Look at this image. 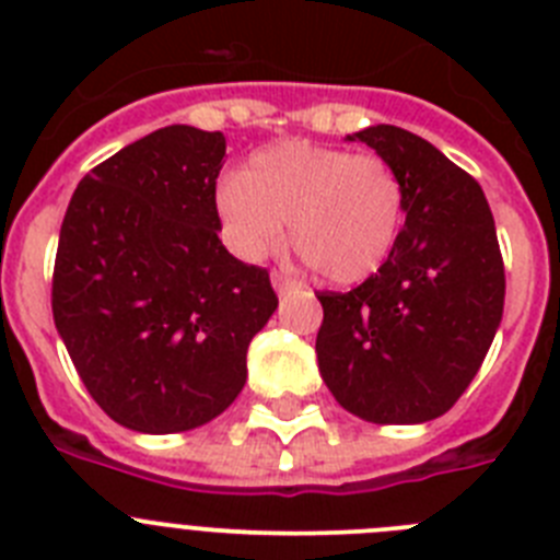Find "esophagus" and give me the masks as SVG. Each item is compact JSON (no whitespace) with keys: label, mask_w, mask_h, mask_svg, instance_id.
Segmentation results:
<instances>
[{"label":"esophagus","mask_w":560,"mask_h":560,"mask_svg":"<svg viewBox=\"0 0 560 560\" xmlns=\"http://www.w3.org/2000/svg\"><path fill=\"white\" fill-rule=\"evenodd\" d=\"M271 285H275L277 294H285V291L300 289V283H296L294 277L283 275V271H271Z\"/></svg>","instance_id":"obj_1"}]
</instances>
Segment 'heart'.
<instances>
[{"label":"heart","mask_w":560,"mask_h":560,"mask_svg":"<svg viewBox=\"0 0 560 560\" xmlns=\"http://www.w3.org/2000/svg\"><path fill=\"white\" fill-rule=\"evenodd\" d=\"M226 244L264 260L291 244L330 283L348 285L387 264L404 226V185L375 153L314 142H277L215 190Z\"/></svg>","instance_id":"heart-1"}]
</instances>
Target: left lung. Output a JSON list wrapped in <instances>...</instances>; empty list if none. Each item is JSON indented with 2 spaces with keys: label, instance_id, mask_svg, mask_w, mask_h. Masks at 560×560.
<instances>
[{
  "label": "left lung",
  "instance_id": "1",
  "mask_svg": "<svg viewBox=\"0 0 560 560\" xmlns=\"http://www.w3.org/2000/svg\"><path fill=\"white\" fill-rule=\"evenodd\" d=\"M404 185L393 255L353 291H323L319 373L370 423H427L457 404L502 323L504 264L482 187L398 126L350 133Z\"/></svg>",
  "mask_w": 560,
  "mask_h": 560
}]
</instances>
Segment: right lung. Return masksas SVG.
<instances>
[{
    "label": "right lung",
    "instance_id": "right-lung-1",
    "mask_svg": "<svg viewBox=\"0 0 560 560\" xmlns=\"http://www.w3.org/2000/svg\"><path fill=\"white\" fill-rule=\"evenodd\" d=\"M221 131L167 126L86 173L52 271V319L83 387L120 427L173 434L219 418L269 323V271L221 244Z\"/></svg>",
    "mask_w": 560,
    "mask_h": 560
}]
</instances>
